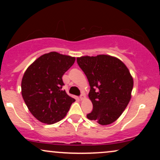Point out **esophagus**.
Masks as SVG:
<instances>
[{
    "label": "esophagus",
    "mask_w": 160,
    "mask_h": 160,
    "mask_svg": "<svg viewBox=\"0 0 160 160\" xmlns=\"http://www.w3.org/2000/svg\"><path fill=\"white\" fill-rule=\"evenodd\" d=\"M80 100H83V99L85 98V94H82L81 95H80Z\"/></svg>",
    "instance_id": "obj_1"
}]
</instances>
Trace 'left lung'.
Instances as JSON below:
<instances>
[{"mask_svg": "<svg viewBox=\"0 0 160 160\" xmlns=\"http://www.w3.org/2000/svg\"><path fill=\"white\" fill-rule=\"evenodd\" d=\"M77 61L90 86L89 98L93 109L87 118L102 126L115 122L132 97L134 82L128 68L109 55L81 56Z\"/></svg>", "mask_w": 160, "mask_h": 160, "instance_id": "1", "label": "left lung"}]
</instances>
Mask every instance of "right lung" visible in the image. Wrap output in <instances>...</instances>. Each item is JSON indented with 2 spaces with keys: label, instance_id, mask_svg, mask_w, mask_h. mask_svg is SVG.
<instances>
[{
  "label": "right lung",
  "instance_id": "1",
  "mask_svg": "<svg viewBox=\"0 0 160 160\" xmlns=\"http://www.w3.org/2000/svg\"><path fill=\"white\" fill-rule=\"evenodd\" d=\"M75 57L51 52L28 68L22 80V95L29 111L47 124L65 117L75 99L62 90V76L74 65Z\"/></svg>",
  "mask_w": 160,
  "mask_h": 160
}]
</instances>
